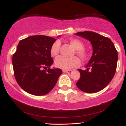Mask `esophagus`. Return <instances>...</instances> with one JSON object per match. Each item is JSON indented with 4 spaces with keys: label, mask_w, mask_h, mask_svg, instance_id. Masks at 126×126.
I'll use <instances>...</instances> for the list:
<instances>
[{
    "label": "esophagus",
    "mask_w": 126,
    "mask_h": 126,
    "mask_svg": "<svg viewBox=\"0 0 126 126\" xmlns=\"http://www.w3.org/2000/svg\"><path fill=\"white\" fill-rule=\"evenodd\" d=\"M72 72V70H63V72H66V73H69Z\"/></svg>",
    "instance_id": "obj_1"
}]
</instances>
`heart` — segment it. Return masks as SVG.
Returning <instances> with one entry per match:
<instances>
[{"mask_svg": "<svg viewBox=\"0 0 126 126\" xmlns=\"http://www.w3.org/2000/svg\"><path fill=\"white\" fill-rule=\"evenodd\" d=\"M69 43L76 49V53L80 58L84 60L87 57L88 54L83 48V44L81 41L78 39H71ZM61 43L59 41H56L51 45L50 48V53L51 55L57 56L60 52ZM80 61L77 57L72 58H66V57L60 56L57 58L55 60V65L57 68L63 70H69L71 68L77 67L79 65Z\"/></svg>", "mask_w": 126, "mask_h": 126, "instance_id": "obj_1", "label": "heart"}]
</instances>
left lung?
<instances>
[{"instance_id": "obj_1", "label": "left lung", "mask_w": 126, "mask_h": 126, "mask_svg": "<svg viewBox=\"0 0 126 126\" xmlns=\"http://www.w3.org/2000/svg\"><path fill=\"white\" fill-rule=\"evenodd\" d=\"M76 34L91 41L94 51L86 70L78 69L80 77L77 86L84 92H97L110 82L115 74L117 51L110 38L96 32H78Z\"/></svg>"}]
</instances>
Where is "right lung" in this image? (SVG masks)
Wrapping results in <instances>:
<instances>
[{
	"mask_svg": "<svg viewBox=\"0 0 126 126\" xmlns=\"http://www.w3.org/2000/svg\"><path fill=\"white\" fill-rule=\"evenodd\" d=\"M55 41L46 35H32L18 44L12 58L14 75L18 85L29 94H47L63 73L59 68H50L54 63L50 48Z\"/></svg>",
	"mask_w": 126,
	"mask_h": 126,
	"instance_id": "obj_1",
	"label": "right lung"
}]
</instances>
